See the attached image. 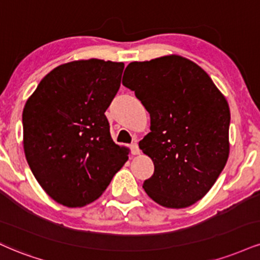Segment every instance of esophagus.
Returning <instances> with one entry per match:
<instances>
[{
    "mask_svg": "<svg viewBox=\"0 0 260 260\" xmlns=\"http://www.w3.org/2000/svg\"><path fill=\"white\" fill-rule=\"evenodd\" d=\"M131 150H132L133 155H139L140 154V149H139L138 144H137V143H133L132 145H131Z\"/></svg>",
    "mask_w": 260,
    "mask_h": 260,
    "instance_id": "34e87169",
    "label": "esophagus"
}]
</instances>
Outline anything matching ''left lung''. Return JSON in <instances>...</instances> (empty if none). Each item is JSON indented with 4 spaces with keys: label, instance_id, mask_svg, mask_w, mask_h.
Segmentation results:
<instances>
[{
    "label": "left lung",
    "instance_id": "8db88e82",
    "mask_svg": "<svg viewBox=\"0 0 260 260\" xmlns=\"http://www.w3.org/2000/svg\"><path fill=\"white\" fill-rule=\"evenodd\" d=\"M122 83L149 111L139 148L154 162L143 187L167 208H186L213 186L230 152V109L196 62L177 54L128 64Z\"/></svg>",
    "mask_w": 260,
    "mask_h": 260
}]
</instances>
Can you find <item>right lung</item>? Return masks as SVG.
Segmentation results:
<instances>
[{"mask_svg": "<svg viewBox=\"0 0 260 260\" xmlns=\"http://www.w3.org/2000/svg\"><path fill=\"white\" fill-rule=\"evenodd\" d=\"M123 68L102 59L65 62L25 103V157L41 187L62 206L95 201L128 160L129 149L115 144L105 116Z\"/></svg>", "mask_w": 260, "mask_h": 260, "instance_id": "1", "label": "right lung"}]
</instances>
